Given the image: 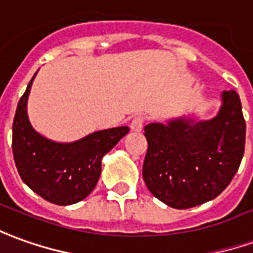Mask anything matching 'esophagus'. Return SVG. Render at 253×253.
Wrapping results in <instances>:
<instances>
[{"label":"esophagus","mask_w":253,"mask_h":253,"mask_svg":"<svg viewBox=\"0 0 253 253\" xmlns=\"http://www.w3.org/2000/svg\"><path fill=\"white\" fill-rule=\"evenodd\" d=\"M144 116H141V115H138V116H134L132 118L131 123H130V128H131L132 131H141L142 130V127H144Z\"/></svg>","instance_id":"1"}]
</instances>
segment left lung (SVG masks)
<instances>
[{
    "label": "left lung",
    "instance_id": "8db88e82",
    "mask_svg": "<svg viewBox=\"0 0 253 253\" xmlns=\"http://www.w3.org/2000/svg\"><path fill=\"white\" fill-rule=\"evenodd\" d=\"M216 116H179L145 126L142 176L164 204L185 210L213 200L236 175L245 146V121L234 90L222 91Z\"/></svg>",
    "mask_w": 253,
    "mask_h": 253
}]
</instances>
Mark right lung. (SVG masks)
<instances>
[{
	"mask_svg": "<svg viewBox=\"0 0 253 253\" xmlns=\"http://www.w3.org/2000/svg\"><path fill=\"white\" fill-rule=\"evenodd\" d=\"M37 75V72H35ZM35 75L20 98L12 127V149L23 182L42 199L57 206H71L87 197L101 174V160L127 132L112 127L74 142H56L31 126L27 100Z\"/></svg>",
	"mask_w": 253,
	"mask_h": 253,
	"instance_id": "obj_1",
	"label": "right lung"
}]
</instances>
